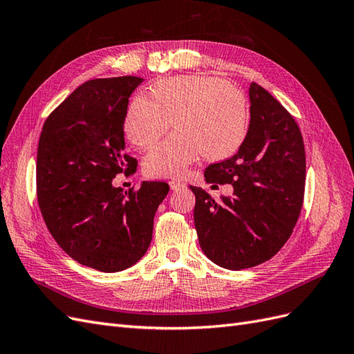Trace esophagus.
Returning <instances> with one entry per match:
<instances>
[{
  "instance_id": "34e87169",
  "label": "esophagus",
  "mask_w": 354,
  "mask_h": 354,
  "mask_svg": "<svg viewBox=\"0 0 354 354\" xmlns=\"http://www.w3.org/2000/svg\"><path fill=\"white\" fill-rule=\"evenodd\" d=\"M169 187H171V190H180V189H185L186 185L183 183V181H180V180H171L169 181Z\"/></svg>"
}]
</instances>
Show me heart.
Masks as SVG:
<instances>
[{
  "instance_id": "1",
  "label": "heart",
  "mask_w": 354,
  "mask_h": 354,
  "mask_svg": "<svg viewBox=\"0 0 354 354\" xmlns=\"http://www.w3.org/2000/svg\"><path fill=\"white\" fill-rule=\"evenodd\" d=\"M152 97L137 95L128 106L125 134L140 149L153 146L173 124L177 131L145 158L151 177H178L202 153L224 159L238 151L248 128L241 90L214 77H177L153 85Z\"/></svg>"
}]
</instances>
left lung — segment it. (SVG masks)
<instances>
[{"instance_id": "8db88e82", "label": "left lung", "mask_w": 354, "mask_h": 354, "mask_svg": "<svg viewBox=\"0 0 354 354\" xmlns=\"http://www.w3.org/2000/svg\"><path fill=\"white\" fill-rule=\"evenodd\" d=\"M251 121L236 155L205 169L207 183L232 185V196L211 198L190 186L202 251L229 270L270 260L292 234L304 201L306 151L292 115L252 82Z\"/></svg>"}]
</instances>
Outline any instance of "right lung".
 Returning a JSON list of instances; mask_svg holds the SVG:
<instances>
[{"mask_svg":"<svg viewBox=\"0 0 354 354\" xmlns=\"http://www.w3.org/2000/svg\"><path fill=\"white\" fill-rule=\"evenodd\" d=\"M140 77L84 82L42 125L37 153V198L51 236L71 259L113 273L142 259L165 181L113 187L118 174L136 173L124 152V122Z\"/></svg>","mask_w":354,"mask_h":354,"instance_id":"obj_1","label":"right lung"}]
</instances>
